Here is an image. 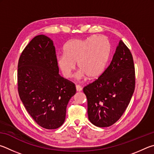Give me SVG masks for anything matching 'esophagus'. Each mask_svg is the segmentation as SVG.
<instances>
[{
  "label": "esophagus",
  "mask_w": 154,
  "mask_h": 154,
  "mask_svg": "<svg viewBox=\"0 0 154 154\" xmlns=\"http://www.w3.org/2000/svg\"><path fill=\"white\" fill-rule=\"evenodd\" d=\"M75 88H76L77 91H81L82 90V88L80 85H75Z\"/></svg>",
  "instance_id": "1"
}]
</instances>
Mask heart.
I'll list each match as a JSON object with an SVG mask.
<instances>
[{
    "mask_svg": "<svg viewBox=\"0 0 154 154\" xmlns=\"http://www.w3.org/2000/svg\"><path fill=\"white\" fill-rule=\"evenodd\" d=\"M65 54L57 57V65L62 75L68 79L75 69V63L80 71L79 79L86 75L90 79H97L103 74L111 52L108 38L103 35L91 36L87 38L69 40L64 47Z\"/></svg>",
    "mask_w": 154,
    "mask_h": 154,
    "instance_id": "1",
    "label": "heart"
}]
</instances>
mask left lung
<instances>
[{
  "label": "left lung",
  "instance_id": "8db88e82",
  "mask_svg": "<svg viewBox=\"0 0 154 154\" xmlns=\"http://www.w3.org/2000/svg\"><path fill=\"white\" fill-rule=\"evenodd\" d=\"M135 87L133 55L120 40L109 66L100 76L83 88L88 116L99 127H108L120 119L128 107Z\"/></svg>",
  "mask_w": 154,
  "mask_h": 154
}]
</instances>
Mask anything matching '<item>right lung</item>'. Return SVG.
I'll list each match as a JSON object with an SVG mask.
<instances>
[{
    "instance_id": "obj_1",
    "label": "right lung",
    "mask_w": 154,
    "mask_h": 154,
    "mask_svg": "<svg viewBox=\"0 0 154 154\" xmlns=\"http://www.w3.org/2000/svg\"><path fill=\"white\" fill-rule=\"evenodd\" d=\"M53 40L35 36L18 61V93L27 112L38 125L55 129L66 119V107L75 93L74 83L59 74Z\"/></svg>"
}]
</instances>
